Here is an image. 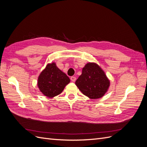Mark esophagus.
<instances>
[{"instance_id":"esophagus-1","label":"esophagus","mask_w":147,"mask_h":147,"mask_svg":"<svg viewBox=\"0 0 147 147\" xmlns=\"http://www.w3.org/2000/svg\"><path fill=\"white\" fill-rule=\"evenodd\" d=\"M70 80H71V81L74 82H75V80H76V77H71Z\"/></svg>"}]
</instances>
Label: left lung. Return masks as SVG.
<instances>
[{
  "instance_id": "1",
  "label": "left lung",
  "mask_w": 147,
  "mask_h": 147,
  "mask_svg": "<svg viewBox=\"0 0 147 147\" xmlns=\"http://www.w3.org/2000/svg\"><path fill=\"white\" fill-rule=\"evenodd\" d=\"M75 84L84 95L92 99L104 96L110 86V80L104 70L94 63H87Z\"/></svg>"
}]
</instances>
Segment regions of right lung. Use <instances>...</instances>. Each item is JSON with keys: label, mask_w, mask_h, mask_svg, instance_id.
Wrapping results in <instances>:
<instances>
[{"label": "right lung", "mask_w": 147, "mask_h": 147, "mask_svg": "<svg viewBox=\"0 0 147 147\" xmlns=\"http://www.w3.org/2000/svg\"><path fill=\"white\" fill-rule=\"evenodd\" d=\"M70 81L69 78L57 67L56 63H52L48 64L40 74L37 86L44 96L52 98L61 94Z\"/></svg>", "instance_id": "obj_1"}]
</instances>
